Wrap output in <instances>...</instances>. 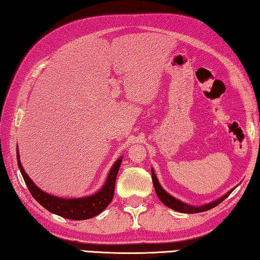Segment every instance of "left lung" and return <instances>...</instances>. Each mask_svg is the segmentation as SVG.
Returning a JSON list of instances; mask_svg holds the SVG:
<instances>
[{
    "instance_id": "left-lung-1",
    "label": "left lung",
    "mask_w": 260,
    "mask_h": 260,
    "mask_svg": "<svg viewBox=\"0 0 260 260\" xmlns=\"http://www.w3.org/2000/svg\"><path fill=\"white\" fill-rule=\"evenodd\" d=\"M151 177H152L153 187H155V190H156L158 199L161 201V203L166 205L167 208L172 209L174 211H178V212H181V213H199V212H204V211L213 209L214 206H217L218 204L221 203L223 200H226L227 197L231 195V192L236 188L235 187V188L231 189V190L226 192L225 195L219 197L218 200H214L213 202H211V203L204 204V205H190V204L184 203V202L180 201L178 199H175V197H173L172 195H170V193L167 192L165 189L160 186V183H159V181H158V179L156 177V173H155V171H153V169H151Z\"/></svg>"
}]
</instances>
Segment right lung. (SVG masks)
<instances>
[{
	"mask_svg": "<svg viewBox=\"0 0 260 260\" xmlns=\"http://www.w3.org/2000/svg\"><path fill=\"white\" fill-rule=\"evenodd\" d=\"M121 161L122 157H119L114 161L111 170L109 171L108 178L105 180L103 187L99 191L89 196L64 199V197H57L43 191L30 180L28 174L25 172L23 165H21L18 147H17V162H18V167L26 186H27L29 192L32 193L34 200L38 201V203H40L43 208L50 211L51 213L71 220L90 219L107 209V206L111 203L113 199L114 184H116L117 174L119 172Z\"/></svg>",
	"mask_w": 260,
	"mask_h": 260,
	"instance_id": "1",
	"label": "right lung"
}]
</instances>
